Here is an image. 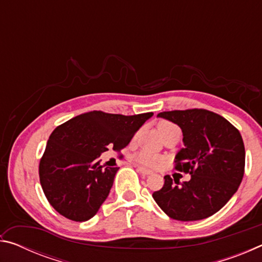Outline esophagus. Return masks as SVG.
I'll list each match as a JSON object with an SVG mask.
<instances>
[{
  "label": "esophagus",
  "instance_id": "esophagus-1",
  "mask_svg": "<svg viewBox=\"0 0 262 262\" xmlns=\"http://www.w3.org/2000/svg\"><path fill=\"white\" fill-rule=\"evenodd\" d=\"M137 170H139L140 173H141L142 176H143V177H147V176L152 174V171H150V170H148V168H145V167L139 166V168H137Z\"/></svg>",
  "mask_w": 262,
  "mask_h": 262
}]
</instances>
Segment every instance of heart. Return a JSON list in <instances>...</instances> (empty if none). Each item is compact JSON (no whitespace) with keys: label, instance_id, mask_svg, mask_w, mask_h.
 Returning <instances> with one entry per match:
<instances>
[{"label":"heart","instance_id":"obj_1","mask_svg":"<svg viewBox=\"0 0 262 262\" xmlns=\"http://www.w3.org/2000/svg\"><path fill=\"white\" fill-rule=\"evenodd\" d=\"M174 128H178V127L170 121H162L158 125V129L161 132V134L170 129H174ZM134 157L137 162H140L141 164H143V165H147V166H155L161 162V157H159L157 154L149 151V150H141V151L136 152L134 155Z\"/></svg>","mask_w":262,"mask_h":262}]
</instances>
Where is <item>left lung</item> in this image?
Segmentation results:
<instances>
[{"label": "left lung", "mask_w": 262, "mask_h": 262, "mask_svg": "<svg viewBox=\"0 0 262 262\" xmlns=\"http://www.w3.org/2000/svg\"><path fill=\"white\" fill-rule=\"evenodd\" d=\"M178 125L185 148L177 154L174 168L190 174L179 183L164 177L152 198L177 221L207 219L225 206L237 192L245 171V147L239 130L220 114L203 108L158 113Z\"/></svg>", "instance_id": "obj_1"}]
</instances>
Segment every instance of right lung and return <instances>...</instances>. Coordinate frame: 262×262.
<instances>
[{"label": "right lung", "instance_id": "obj_1", "mask_svg": "<svg viewBox=\"0 0 262 262\" xmlns=\"http://www.w3.org/2000/svg\"><path fill=\"white\" fill-rule=\"evenodd\" d=\"M152 112L135 115L91 111L57 126L39 163V178L50 205L75 222L94 217L108 196L119 167H104L98 158L113 147H127Z\"/></svg>", "mask_w": 262, "mask_h": 262}]
</instances>
